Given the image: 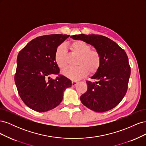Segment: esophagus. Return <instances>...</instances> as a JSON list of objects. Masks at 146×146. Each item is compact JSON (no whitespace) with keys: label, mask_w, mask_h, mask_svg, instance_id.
Masks as SVG:
<instances>
[{"label":"esophagus","mask_w":146,"mask_h":146,"mask_svg":"<svg viewBox=\"0 0 146 146\" xmlns=\"http://www.w3.org/2000/svg\"><path fill=\"white\" fill-rule=\"evenodd\" d=\"M78 83H77V82H76V81H72V86H76L77 84Z\"/></svg>","instance_id":"esophagus-1"}]
</instances>
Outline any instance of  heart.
Wrapping results in <instances>:
<instances>
[{
    "instance_id": "obj_1",
    "label": "heart",
    "mask_w": 146,
    "mask_h": 146,
    "mask_svg": "<svg viewBox=\"0 0 146 146\" xmlns=\"http://www.w3.org/2000/svg\"><path fill=\"white\" fill-rule=\"evenodd\" d=\"M70 49L79 56L77 65L75 68L69 67L63 71L64 76L73 80H79L90 74L98 71L101 64V56L96 50H91V46L87 42L77 40L69 46ZM55 61L61 69H64L66 65V52L63 46H60L55 52Z\"/></svg>"
}]
</instances>
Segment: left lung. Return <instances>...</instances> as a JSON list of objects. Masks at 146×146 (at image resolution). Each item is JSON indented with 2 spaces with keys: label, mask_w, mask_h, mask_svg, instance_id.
Masks as SVG:
<instances>
[{
  "label": "left lung",
  "mask_w": 146,
  "mask_h": 146,
  "mask_svg": "<svg viewBox=\"0 0 146 146\" xmlns=\"http://www.w3.org/2000/svg\"><path fill=\"white\" fill-rule=\"evenodd\" d=\"M93 46L101 56V64L86 81L88 90L80 96L82 103L92 111L102 113L117 106L125 96L130 76L129 59L124 50L107 37L98 35H76L70 36Z\"/></svg>",
  "instance_id": "obj_1"
}]
</instances>
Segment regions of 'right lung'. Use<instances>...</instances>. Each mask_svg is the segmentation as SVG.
<instances>
[{"label":"right lung","instance_id":"obj_1","mask_svg":"<svg viewBox=\"0 0 146 146\" xmlns=\"http://www.w3.org/2000/svg\"><path fill=\"white\" fill-rule=\"evenodd\" d=\"M69 35L54 34L37 37L22 49L17 58L15 82L24 104L34 111L46 112L57 107L64 91L71 87L69 78L58 74L55 50Z\"/></svg>","mask_w":146,"mask_h":146}]
</instances>
